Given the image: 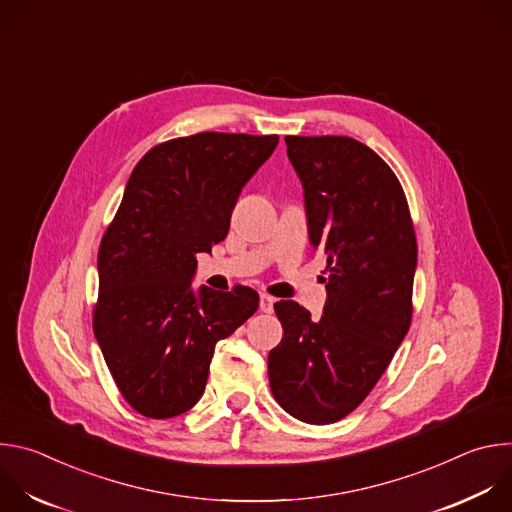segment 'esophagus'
<instances>
[{"label":"esophagus","instance_id":"1","mask_svg":"<svg viewBox=\"0 0 512 512\" xmlns=\"http://www.w3.org/2000/svg\"><path fill=\"white\" fill-rule=\"evenodd\" d=\"M273 306H275V298H271V296L263 294V296H261V300H259V308H261V312L271 314V312H273Z\"/></svg>","mask_w":512,"mask_h":512}]
</instances>
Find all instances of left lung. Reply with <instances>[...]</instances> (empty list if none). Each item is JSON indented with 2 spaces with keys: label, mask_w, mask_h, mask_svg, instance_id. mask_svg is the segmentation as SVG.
<instances>
[{
  "label": "left lung",
  "mask_w": 512,
  "mask_h": 512,
  "mask_svg": "<svg viewBox=\"0 0 512 512\" xmlns=\"http://www.w3.org/2000/svg\"><path fill=\"white\" fill-rule=\"evenodd\" d=\"M304 186L308 235L330 269L320 320L277 302L269 352L277 403L300 421L346 417L373 391L411 324L417 241L405 192L369 145L344 135H287Z\"/></svg>",
  "instance_id": "1"
}]
</instances>
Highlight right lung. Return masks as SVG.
<instances>
[{
    "instance_id": "1",
    "label": "right lung",
    "mask_w": 512,
    "mask_h": 512,
    "mask_svg": "<svg viewBox=\"0 0 512 512\" xmlns=\"http://www.w3.org/2000/svg\"><path fill=\"white\" fill-rule=\"evenodd\" d=\"M277 141L216 131L170 139L127 180L99 247L93 330L121 395L145 417L192 409L216 342L257 312L255 289L194 291L192 279L196 255L227 237L243 186Z\"/></svg>"
}]
</instances>
